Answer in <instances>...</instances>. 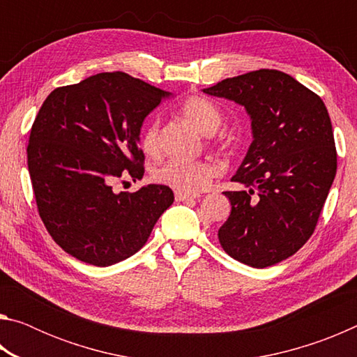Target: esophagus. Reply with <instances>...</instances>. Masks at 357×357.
I'll return each instance as SVG.
<instances>
[{
    "label": "esophagus",
    "mask_w": 357,
    "mask_h": 357,
    "mask_svg": "<svg viewBox=\"0 0 357 357\" xmlns=\"http://www.w3.org/2000/svg\"><path fill=\"white\" fill-rule=\"evenodd\" d=\"M174 198H176V202H190V200H197L198 195H197V193H193V195H190V193L176 192V193H174Z\"/></svg>",
    "instance_id": "1"
}]
</instances>
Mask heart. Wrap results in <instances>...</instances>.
<instances>
[{
	"mask_svg": "<svg viewBox=\"0 0 357 357\" xmlns=\"http://www.w3.org/2000/svg\"><path fill=\"white\" fill-rule=\"evenodd\" d=\"M181 114L189 119L203 134L211 135L219 129L222 113L213 102L204 98H189L179 107ZM160 123L151 119L144 126L140 135V146L144 153L153 155L159 151ZM219 173L214 162L209 160H168L153 172L155 183L170 187L181 193H198L206 189L211 181Z\"/></svg>",
	"mask_w": 357,
	"mask_h": 357,
	"instance_id": "obj_1",
	"label": "heart"
}]
</instances>
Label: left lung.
Segmentation results:
<instances>
[{
  "instance_id": "8db88e82",
  "label": "left lung",
  "mask_w": 357,
  "mask_h": 357,
  "mask_svg": "<svg viewBox=\"0 0 357 357\" xmlns=\"http://www.w3.org/2000/svg\"><path fill=\"white\" fill-rule=\"evenodd\" d=\"M234 100L252 118L253 142L228 190L231 214L219 229L229 257L268 268L294 255L315 231L337 172L331 118L318 94L291 75L259 69L203 89Z\"/></svg>"
}]
</instances>
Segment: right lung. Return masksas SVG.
<instances>
[{
	"instance_id": "add662e5",
	"label": "right lung",
	"mask_w": 357,
	"mask_h": 357,
	"mask_svg": "<svg viewBox=\"0 0 357 357\" xmlns=\"http://www.w3.org/2000/svg\"><path fill=\"white\" fill-rule=\"evenodd\" d=\"M167 96L124 72H102L44 100L29 134L28 170L40 219L69 255L100 268L123 261L172 206L167 185L113 190L119 179L143 178L138 135Z\"/></svg>"
}]
</instances>
